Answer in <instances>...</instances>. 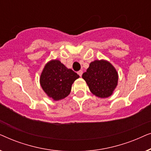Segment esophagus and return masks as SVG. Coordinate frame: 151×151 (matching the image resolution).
I'll list each match as a JSON object with an SVG mask.
<instances>
[{
    "mask_svg": "<svg viewBox=\"0 0 151 151\" xmlns=\"http://www.w3.org/2000/svg\"><path fill=\"white\" fill-rule=\"evenodd\" d=\"M82 73H83V71H81V70H80V71H78V74L80 76V77H81V76H82Z\"/></svg>",
    "mask_w": 151,
    "mask_h": 151,
    "instance_id": "obj_1",
    "label": "esophagus"
}]
</instances>
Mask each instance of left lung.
I'll return each instance as SVG.
<instances>
[{"label": "left lung", "mask_w": 151, "mask_h": 151, "mask_svg": "<svg viewBox=\"0 0 151 151\" xmlns=\"http://www.w3.org/2000/svg\"><path fill=\"white\" fill-rule=\"evenodd\" d=\"M82 77L91 92L100 98L110 97L118 83L117 70L110 62L103 59L91 62Z\"/></svg>", "instance_id": "1"}]
</instances>
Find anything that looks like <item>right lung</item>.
Returning a JSON list of instances; mask_svg holds the SVG:
<instances>
[{
	"label": "right lung",
	"instance_id": "add662e5",
	"mask_svg": "<svg viewBox=\"0 0 151 151\" xmlns=\"http://www.w3.org/2000/svg\"><path fill=\"white\" fill-rule=\"evenodd\" d=\"M80 76L59 60H51L43 68L40 84L47 96L58 101L69 96L72 84Z\"/></svg>",
	"mask_w": 151,
	"mask_h": 151
}]
</instances>
